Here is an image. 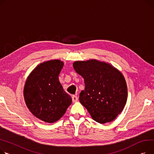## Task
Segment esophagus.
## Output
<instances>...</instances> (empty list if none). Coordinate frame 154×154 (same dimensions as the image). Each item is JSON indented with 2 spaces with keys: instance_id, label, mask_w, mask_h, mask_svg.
Here are the masks:
<instances>
[{
  "instance_id": "1",
  "label": "esophagus",
  "mask_w": 154,
  "mask_h": 154,
  "mask_svg": "<svg viewBox=\"0 0 154 154\" xmlns=\"http://www.w3.org/2000/svg\"><path fill=\"white\" fill-rule=\"evenodd\" d=\"M78 97L75 95H73V96H72V101H73V103H76L78 101Z\"/></svg>"
}]
</instances>
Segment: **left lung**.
Listing matches in <instances>:
<instances>
[{
    "instance_id": "obj_1",
    "label": "left lung",
    "mask_w": 154,
    "mask_h": 154,
    "mask_svg": "<svg viewBox=\"0 0 154 154\" xmlns=\"http://www.w3.org/2000/svg\"><path fill=\"white\" fill-rule=\"evenodd\" d=\"M73 66L84 78L85 89L79 94V102L93 119L100 124L114 120L128 98L127 83L121 72L96 59L76 61Z\"/></svg>"
}]
</instances>
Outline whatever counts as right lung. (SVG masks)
I'll return each instance as SVG.
<instances>
[{
	"instance_id": "right-lung-1",
	"label": "right lung",
	"mask_w": 154,
	"mask_h": 154,
	"mask_svg": "<svg viewBox=\"0 0 154 154\" xmlns=\"http://www.w3.org/2000/svg\"><path fill=\"white\" fill-rule=\"evenodd\" d=\"M63 65L60 60L43 62L32 70L25 81V104L33 115L45 122L58 121L72 103L58 78Z\"/></svg>"
}]
</instances>
